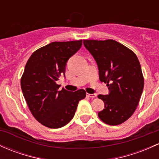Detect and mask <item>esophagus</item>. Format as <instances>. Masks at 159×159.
Returning a JSON list of instances; mask_svg holds the SVG:
<instances>
[{
  "instance_id": "esophagus-1",
  "label": "esophagus",
  "mask_w": 159,
  "mask_h": 159,
  "mask_svg": "<svg viewBox=\"0 0 159 159\" xmlns=\"http://www.w3.org/2000/svg\"><path fill=\"white\" fill-rule=\"evenodd\" d=\"M87 96L88 97H90V98H95L97 97V94L96 93H93V94H90V93H87Z\"/></svg>"
}]
</instances>
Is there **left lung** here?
Here are the masks:
<instances>
[{
  "label": "left lung",
  "instance_id": "left-lung-1",
  "mask_svg": "<svg viewBox=\"0 0 159 159\" xmlns=\"http://www.w3.org/2000/svg\"><path fill=\"white\" fill-rule=\"evenodd\" d=\"M84 45L97 62L100 81L109 87L108 95L98 96L105 103L99 118L107 125H121L134 114L143 90L138 58L131 50L111 39L84 40Z\"/></svg>",
  "mask_w": 159,
  "mask_h": 159
}]
</instances>
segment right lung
<instances>
[{
	"label": "right lung",
	"instance_id": "obj_1",
	"mask_svg": "<svg viewBox=\"0 0 159 159\" xmlns=\"http://www.w3.org/2000/svg\"><path fill=\"white\" fill-rule=\"evenodd\" d=\"M82 40L52 42L35 50L26 63L21 88L29 110L38 121L49 128H60L72 119L83 89L68 91L57 84L65 76L68 60L81 48Z\"/></svg>",
	"mask_w": 159,
	"mask_h": 159
}]
</instances>
